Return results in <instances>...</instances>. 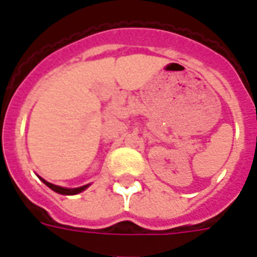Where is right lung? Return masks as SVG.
I'll list each match as a JSON object with an SVG mask.
<instances>
[{
	"instance_id": "obj_1",
	"label": "right lung",
	"mask_w": 257,
	"mask_h": 257,
	"mask_svg": "<svg viewBox=\"0 0 257 257\" xmlns=\"http://www.w3.org/2000/svg\"><path fill=\"white\" fill-rule=\"evenodd\" d=\"M43 180V178H41ZM43 182L47 185L48 188H51L52 190H55L56 193H60V194H67V196H72V194H77V193L83 192L88 185H85V186H81V188H75V189H67V188H61V186H57V185H53L51 182H48V181L43 180Z\"/></svg>"
}]
</instances>
